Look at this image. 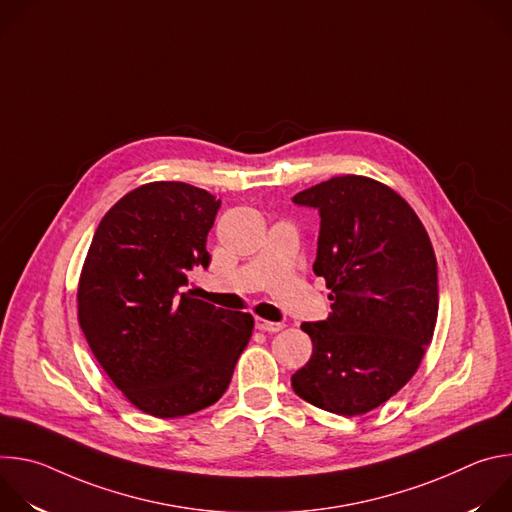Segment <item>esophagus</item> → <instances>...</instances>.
I'll return each instance as SVG.
<instances>
[{
  "label": "esophagus",
  "instance_id": "1",
  "mask_svg": "<svg viewBox=\"0 0 512 512\" xmlns=\"http://www.w3.org/2000/svg\"><path fill=\"white\" fill-rule=\"evenodd\" d=\"M255 328L257 330H261V332H279V330H283L285 328V324H281V322H269V320H265V318H255Z\"/></svg>",
  "mask_w": 512,
  "mask_h": 512
}]
</instances>
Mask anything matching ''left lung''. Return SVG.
I'll list each match as a JSON object with an SVG mask.
<instances>
[{"label": "left lung", "instance_id": "obj_1", "mask_svg": "<svg viewBox=\"0 0 512 512\" xmlns=\"http://www.w3.org/2000/svg\"><path fill=\"white\" fill-rule=\"evenodd\" d=\"M320 210L314 273L332 314L304 322L314 350L291 377L304 401L354 417L417 373L437 322V261L415 210L387 184L334 176L294 196Z\"/></svg>", "mask_w": 512, "mask_h": 512}]
</instances>
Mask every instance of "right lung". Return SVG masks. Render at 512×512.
Returning <instances> with one entry per match:
<instances>
[{"label":"right lung","instance_id":"obj_1","mask_svg":"<svg viewBox=\"0 0 512 512\" xmlns=\"http://www.w3.org/2000/svg\"><path fill=\"white\" fill-rule=\"evenodd\" d=\"M218 206L186 182L143 184L101 218L81 269L77 314L95 358L131 405L160 419L221 399L253 332L251 314L182 289L210 263Z\"/></svg>","mask_w":512,"mask_h":512}]
</instances>
